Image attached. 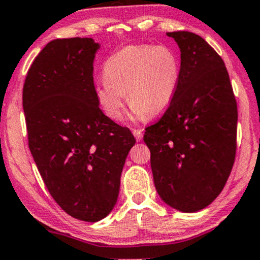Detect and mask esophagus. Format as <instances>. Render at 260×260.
<instances>
[{
    "label": "esophagus",
    "mask_w": 260,
    "mask_h": 260,
    "mask_svg": "<svg viewBox=\"0 0 260 260\" xmlns=\"http://www.w3.org/2000/svg\"><path fill=\"white\" fill-rule=\"evenodd\" d=\"M132 133H133V135H135L136 140H137V141H141V140H142V137H143L142 131H140V129H133V131H132Z\"/></svg>",
    "instance_id": "esophagus-1"
}]
</instances>
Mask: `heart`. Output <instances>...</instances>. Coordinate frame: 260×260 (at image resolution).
I'll use <instances>...</instances> for the list:
<instances>
[{
	"label": "heart",
	"mask_w": 260,
	"mask_h": 260,
	"mask_svg": "<svg viewBox=\"0 0 260 260\" xmlns=\"http://www.w3.org/2000/svg\"><path fill=\"white\" fill-rule=\"evenodd\" d=\"M103 78L95 85V98L111 119L122 117L123 94L133 119L156 117L169 108L176 95L180 59L169 46H124L104 61Z\"/></svg>",
	"instance_id": "b5f03b06"
}]
</instances>
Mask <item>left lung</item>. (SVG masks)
Returning <instances> with one entry per match:
<instances>
[{
    "label": "left lung",
    "mask_w": 260,
    "mask_h": 260,
    "mask_svg": "<svg viewBox=\"0 0 260 260\" xmlns=\"http://www.w3.org/2000/svg\"><path fill=\"white\" fill-rule=\"evenodd\" d=\"M181 51L176 95L161 119L146 128L159 198L196 212L219 196L237 152L238 108L224 61L201 36L167 32Z\"/></svg>",
    "instance_id": "left-lung-1"
}]
</instances>
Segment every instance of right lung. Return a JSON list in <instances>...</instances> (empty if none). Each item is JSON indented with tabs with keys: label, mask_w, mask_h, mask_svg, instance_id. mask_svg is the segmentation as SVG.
Returning a JSON list of instances; mask_svg holds the SVG:
<instances>
[{
	"label": "right lung",
	"mask_w": 260,
	"mask_h": 260,
	"mask_svg": "<svg viewBox=\"0 0 260 260\" xmlns=\"http://www.w3.org/2000/svg\"><path fill=\"white\" fill-rule=\"evenodd\" d=\"M89 38L50 41L26 75L28 147L50 195L70 216L95 222L113 210L136 140L99 108Z\"/></svg>",
	"instance_id": "1"
}]
</instances>
